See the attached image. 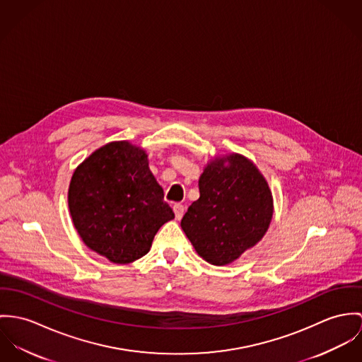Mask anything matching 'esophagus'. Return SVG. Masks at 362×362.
I'll use <instances>...</instances> for the list:
<instances>
[{"label":"esophagus","instance_id":"1","mask_svg":"<svg viewBox=\"0 0 362 362\" xmlns=\"http://www.w3.org/2000/svg\"><path fill=\"white\" fill-rule=\"evenodd\" d=\"M173 211H175V216L176 219H182L183 214H185V206L182 204H175L173 205Z\"/></svg>","mask_w":362,"mask_h":362}]
</instances>
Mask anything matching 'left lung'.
<instances>
[{
	"instance_id": "1",
	"label": "left lung",
	"mask_w": 362,
	"mask_h": 362,
	"mask_svg": "<svg viewBox=\"0 0 362 362\" xmlns=\"http://www.w3.org/2000/svg\"><path fill=\"white\" fill-rule=\"evenodd\" d=\"M200 199L180 226L197 254L212 265H228L267 233L274 201L258 168L240 154L216 157L199 180Z\"/></svg>"
}]
</instances>
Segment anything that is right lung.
Returning <instances> with one entry per match:
<instances>
[{"mask_svg": "<svg viewBox=\"0 0 362 362\" xmlns=\"http://www.w3.org/2000/svg\"><path fill=\"white\" fill-rule=\"evenodd\" d=\"M68 204L81 240L115 264L146 255L158 229L175 218L146 151L129 141L108 143L81 162Z\"/></svg>", "mask_w": 362, "mask_h": 362, "instance_id": "1", "label": "right lung"}]
</instances>
